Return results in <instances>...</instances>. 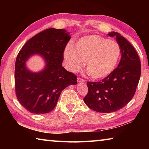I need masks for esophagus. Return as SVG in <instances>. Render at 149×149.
<instances>
[{
    "label": "esophagus",
    "mask_w": 149,
    "mask_h": 149,
    "mask_svg": "<svg viewBox=\"0 0 149 149\" xmlns=\"http://www.w3.org/2000/svg\"><path fill=\"white\" fill-rule=\"evenodd\" d=\"M77 82L78 83H85V81L84 79H81V77H78L77 78Z\"/></svg>",
    "instance_id": "obj_1"
}]
</instances>
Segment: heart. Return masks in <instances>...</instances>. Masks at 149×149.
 I'll use <instances>...</instances> for the list:
<instances>
[{"label": "heart", "mask_w": 149, "mask_h": 149, "mask_svg": "<svg viewBox=\"0 0 149 149\" xmlns=\"http://www.w3.org/2000/svg\"><path fill=\"white\" fill-rule=\"evenodd\" d=\"M120 55V47L117 42L99 35L83 37L74 48L68 45L64 52L70 70L77 71L86 62V70L96 80L104 79L114 72Z\"/></svg>", "instance_id": "obj_1"}]
</instances>
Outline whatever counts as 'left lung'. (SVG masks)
Wrapping results in <instances>:
<instances>
[{
  "label": "left lung",
  "instance_id": "8db88e82",
  "mask_svg": "<svg viewBox=\"0 0 149 149\" xmlns=\"http://www.w3.org/2000/svg\"><path fill=\"white\" fill-rule=\"evenodd\" d=\"M116 37L121 49V60L109 76L98 82H87L88 93L84 102L97 112H116L127 104L135 95L141 76V61L132 45L119 33Z\"/></svg>",
  "mask_w": 149,
  "mask_h": 149
}]
</instances>
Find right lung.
<instances>
[{"label":"right lung","instance_id":"add662e5","mask_svg":"<svg viewBox=\"0 0 149 149\" xmlns=\"http://www.w3.org/2000/svg\"><path fill=\"white\" fill-rule=\"evenodd\" d=\"M65 29L49 28L30 39L19 52L15 64V89L19 102L33 114H46L54 109L65 88L77 84V77L62 67L63 52L70 41ZM38 55L45 67L31 71L26 63Z\"/></svg>","mask_w":149,"mask_h":149}]
</instances>
